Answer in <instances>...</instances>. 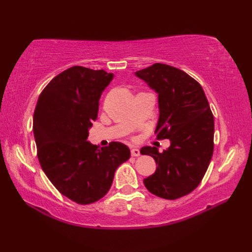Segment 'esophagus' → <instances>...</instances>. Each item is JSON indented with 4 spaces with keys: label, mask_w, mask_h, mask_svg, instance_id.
Here are the masks:
<instances>
[{
    "label": "esophagus",
    "mask_w": 252,
    "mask_h": 252,
    "mask_svg": "<svg viewBox=\"0 0 252 252\" xmlns=\"http://www.w3.org/2000/svg\"><path fill=\"white\" fill-rule=\"evenodd\" d=\"M131 156L132 157H139L140 156V150L139 149H136V148H133L131 150Z\"/></svg>",
    "instance_id": "obj_1"
}]
</instances>
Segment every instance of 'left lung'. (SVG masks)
<instances>
[{
  "label": "left lung",
  "mask_w": 252,
  "mask_h": 252,
  "mask_svg": "<svg viewBox=\"0 0 252 252\" xmlns=\"http://www.w3.org/2000/svg\"><path fill=\"white\" fill-rule=\"evenodd\" d=\"M135 75L158 93L157 138L171 141L161 153L156 147L141 149L158 165L143 183L157 197L181 198L199 186L211 161L215 120L210 105L201 85L177 67L155 63Z\"/></svg>",
  "instance_id": "8db88e82"
}]
</instances>
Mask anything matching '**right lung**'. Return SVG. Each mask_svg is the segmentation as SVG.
Wrapping results in <instances>:
<instances>
[{"mask_svg": "<svg viewBox=\"0 0 252 252\" xmlns=\"http://www.w3.org/2000/svg\"><path fill=\"white\" fill-rule=\"evenodd\" d=\"M112 79L104 70L72 66L50 81L34 110L41 168L60 192L79 204L103 198L117 168L130 158L121 142L100 149L88 141L100 96Z\"/></svg>", "mask_w": 252, "mask_h": 252, "instance_id": "add662e5", "label": "right lung"}]
</instances>
